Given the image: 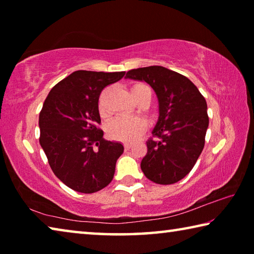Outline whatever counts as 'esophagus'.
Here are the masks:
<instances>
[{"label": "esophagus", "mask_w": 254, "mask_h": 254, "mask_svg": "<svg viewBox=\"0 0 254 254\" xmlns=\"http://www.w3.org/2000/svg\"><path fill=\"white\" fill-rule=\"evenodd\" d=\"M124 148L126 150H130L132 148V143H124Z\"/></svg>", "instance_id": "1"}]
</instances>
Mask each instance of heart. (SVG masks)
Segmentation results:
<instances>
[{
	"mask_svg": "<svg viewBox=\"0 0 254 254\" xmlns=\"http://www.w3.org/2000/svg\"><path fill=\"white\" fill-rule=\"evenodd\" d=\"M131 94L134 100L143 96V95H151V91H150L149 86L143 83H137L132 86ZM100 112L102 115H106V109L104 104H103V100L101 97L100 100ZM147 127V122L145 120L139 117H118L107 124L106 131L109 135L123 142H132V141L136 140L142 132Z\"/></svg>",
	"mask_w": 254,
	"mask_h": 254,
	"instance_id": "heart-1",
	"label": "heart"
}]
</instances>
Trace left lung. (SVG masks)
<instances>
[{"label": "left lung", "mask_w": 254, "mask_h": 254, "mask_svg": "<svg viewBox=\"0 0 254 254\" xmlns=\"http://www.w3.org/2000/svg\"><path fill=\"white\" fill-rule=\"evenodd\" d=\"M127 78L148 83L159 101V119L141 169L156 184L177 183L190 173L204 149L209 122L205 98L186 76L162 66L128 70Z\"/></svg>", "instance_id": "8db88e82"}]
</instances>
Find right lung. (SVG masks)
<instances>
[{"mask_svg": "<svg viewBox=\"0 0 254 254\" xmlns=\"http://www.w3.org/2000/svg\"><path fill=\"white\" fill-rule=\"evenodd\" d=\"M126 71L77 70L49 92L39 115L41 148L54 174L76 191L92 194L109 185L123 145L105 140L98 98Z\"/></svg>", "mask_w": 254, "mask_h": 254, "instance_id": "1", "label": "right lung"}]
</instances>
